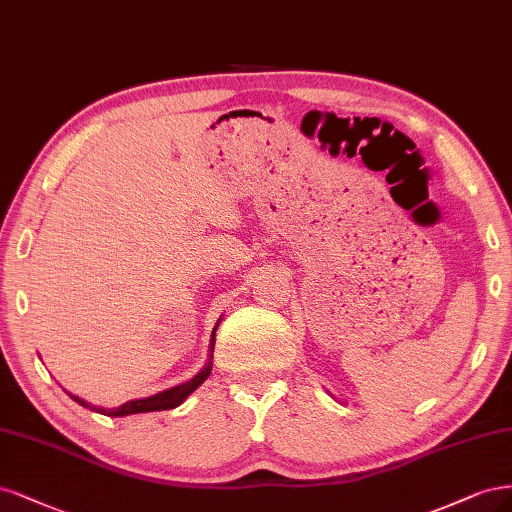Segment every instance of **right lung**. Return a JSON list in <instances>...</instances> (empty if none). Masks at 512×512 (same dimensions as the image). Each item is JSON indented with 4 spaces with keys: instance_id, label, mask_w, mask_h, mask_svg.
Segmentation results:
<instances>
[{
    "instance_id": "right-lung-1",
    "label": "right lung",
    "mask_w": 512,
    "mask_h": 512,
    "mask_svg": "<svg viewBox=\"0 0 512 512\" xmlns=\"http://www.w3.org/2000/svg\"><path fill=\"white\" fill-rule=\"evenodd\" d=\"M219 325V323H217ZM214 332H217V327H214ZM214 332H212V340H210V359H212V349H214ZM212 370V361H208L206 368L197 372L191 381L183 383V385H176L172 389H166L161 393H155L151 395V398H142V400H131V402H125L121 404L119 408H100V406H91L87 404L85 400H78L76 395H72V400L78 402L80 406L85 408H91L95 412H102V415L106 417H125V415H138V412H155V410H170V408H176L183 404L187 400V395L193 393L197 387H200L208 374Z\"/></svg>"
}]
</instances>
